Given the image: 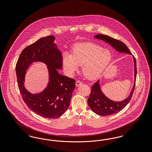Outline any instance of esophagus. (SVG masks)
<instances>
[{
    "label": "esophagus",
    "instance_id": "34e87169",
    "mask_svg": "<svg viewBox=\"0 0 152 152\" xmlns=\"http://www.w3.org/2000/svg\"><path fill=\"white\" fill-rule=\"evenodd\" d=\"M81 84H82V82L80 80H77L76 82V86H79Z\"/></svg>",
    "mask_w": 152,
    "mask_h": 152
}]
</instances>
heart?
I'll use <instances>...</instances> for the list:
<instances>
[{
    "instance_id": "b5f03b06",
    "label": "heart",
    "mask_w": 152,
    "mask_h": 152,
    "mask_svg": "<svg viewBox=\"0 0 152 152\" xmlns=\"http://www.w3.org/2000/svg\"><path fill=\"white\" fill-rule=\"evenodd\" d=\"M112 58L110 52L101 46L91 43L75 46L72 55L65 53L63 63L68 71L73 73L83 66V72L90 79L97 78L108 64Z\"/></svg>"
}]
</instances>
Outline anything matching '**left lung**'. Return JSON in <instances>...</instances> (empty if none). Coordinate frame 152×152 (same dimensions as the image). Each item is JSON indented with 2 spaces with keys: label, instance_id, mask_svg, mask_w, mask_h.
<instances>
[{
  "label": "left lung",
  "instance_id": "obj_1",
  "mask_svg": "<svg viewBox=\"0 0 152 152\" xmlns=\"http://www.w3.org/2000/svg\"><path fill=\"white\" fill-rule=\"evenodd\" d=\"M94 37L98 39L102 40L112 45L115 50L120 52L126 53L132 55L128 47L122 42L112 38L107 35H104L99 34ZM134 63V84L129 96L124 100L121 101H113L107 97L101 91L99 80L94 84V86L91 87V94L88 99V104L90 108L92 111L100 116H109L116 113L121 110L130 101L133 92L134 91V87L136 84V75H137V67L136 60L133 57Z\"/></svg>",
  "mask_w": 152,
  "mask_h": 152
}]
</instances>
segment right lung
Returning a JSON list of instances; mask_svg holds the SVG:
<instances>
[{"mask_svg":"<svg viewBox=\"0 0 152 152\" xmlns=\"http://www.w3.org/2000/svg\"><path fill=\"white\" fill-rule=\"evenodd\" d=\"M55 37H42L25 48L16 65L18 86L23 100L31 110L47 118H58L68 108L75 88V80L58 73L63 66L61 52L53 42ZM40 61L48 66L50 81L40 94H32L23 86L26 70L32 62Z\"/></svg>","mask_w":152,"mask_h":152,"instance_id":"obj_1","label":"right lung"}]
</instances>
